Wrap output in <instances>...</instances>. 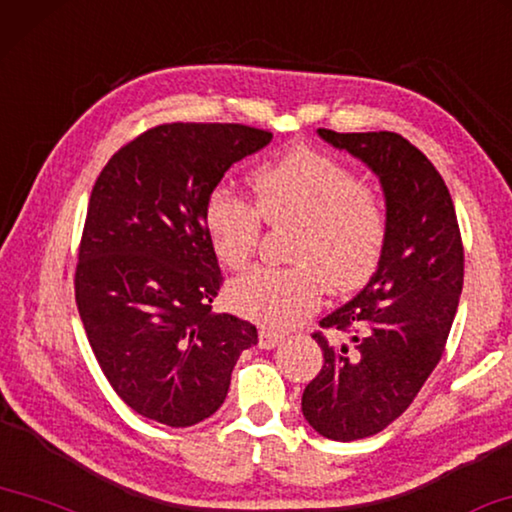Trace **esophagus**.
Wrapping results in <instances>:
<instances>
[{
    "label": "esophagus",
    "instance_id": "esophagus-1",
    "mask_svg": "<svg viewBox=\"0 0 512 512\" xmlns=\"http://www.w3.org/2000/svg\"><path fill=\"white\" fill-rule=\"evenodd\" d=\"M282 339H285V337L278 335V332L269 330V328H262V330H259V346L266 348V351H271V348L278 346V344L282 342Z\"/></svg>",
    "mask_w": 512,
    "mask_h": 512
}]
</instances>
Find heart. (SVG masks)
Instances as JSON below:
<instances>
[{
  "label": "heart",
  "mask_w": 512,
  "mask_h": 512,
  "mask_svg": "<svg viewBox=\"0 0 512 512\" xmlns=\"http://www.w3.org/2000/svg\"><path fill=\"white\" fill-rule=\"evenodd\" d=\"M255 205L227 186L212 191L205 225L218 262L243 271L257 255L262 218L296 227L285 269H255L232 287L234 307L275 330L307 319L323 287L348 294L364 287L383 257L389 216L376 186L351 166L312 148H291L253 175Z\"/></svg>",
  "instance_id": "1"
}]
</instances>
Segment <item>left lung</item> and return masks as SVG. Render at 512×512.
I'll return each instance as SVG.
<instances>
[{
    "label": "left lung",
    "mask_w": 512,
    "mask_h": 512,
    "mask_svg": "<svg viewBox=\"0 0 512 512\" xmlns=\"http://www.w3.org/2000/svg\"><path fill=\"white\" fill-rule=\"evenodd\" d=\"M321 139L380 177L387 243L376 273L351 303L319 321L323 367L303 392L316 433L351 442L399 419L442 360L465 275V250L449 189L426 154L394 132Z\"/></svg>",
    "instance_id": "8db88e82"
}]
</instances>
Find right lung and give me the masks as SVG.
Wrapping results in <instances>:
<instances>
[{
	"instance_id": "right-lung-1",
	"label": "right lung",
	"mask_w": 512,
	"mask_h": 512,
	"mask_svg": "<svg viewBox=\"0 0 512 512\" xmlns=\"http://www.w3.org/2000/svg\"><path fill=\"white\" fill-rule=\"evenodd\" d=\"M271 132L239 123H164L123 145L95 180L75 271L88 344L139 415L186 428L212 417L257 328L214 314L223 285L207 200Z\"/></svg>"
}]
</instances>
